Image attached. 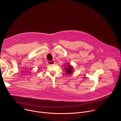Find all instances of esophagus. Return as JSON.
I'll use <instances>...</instances> for the list:
<instances>
[{"label":"esophagus","mask_w":121,"mask_h":121,"mask_svg":"<svg viewBox=\"0 0 121 121\" xmlns=\"http://www.w3.org/2000/svg\"><path fill=\"white\" fill-rule=\"evenodd\" d=\"M55 63V62L54 61H48L47 62V64L48 65H53Z\"/></svg>","instance_id":"34e87169"}]
</instances>
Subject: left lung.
<instances>
[{
	"label": "left lung",
	"instance_id": "obj_1",
	"mask_svg": "<svg viewBox=\"0 0 121 121\" xmlns=\"http://www.w3.org/2000/svg\"><path fill=\"white\" fill-rule=\"evenodd\" d=\"M73 68L71 65H68L67 67H65V73H67L68 74H71L73 71Z\"/></svg>",
	"mask_w": 121,
	"mask_h": 121
}]
</instances>
